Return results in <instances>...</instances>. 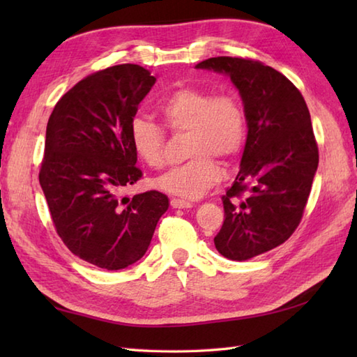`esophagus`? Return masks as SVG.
I'll return each instance as SVG.
<instances>
[{
  "mask_svg": "<svg viewBox=\"0 0 357 357\" xmlns=\"http://www.w3.org/2000/svg\"><path fill=\"white\" fill-rule=\"evenodd\" d=\"M170 206L173 208H190L193 204L188 202V201H184V199H179V198H172L170 199Z\"/></svg>",
  "mask_w": 357,
  "mask_h": 357,
  "instance_id": "34e87169",
  "label": "esophagus"
}]
</instances>
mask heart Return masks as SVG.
I'll return each instance as SVG.
<instances>
[{
	"mask_svg": "<svg viewBox=\"0 0 357 357\" xmlns=\"http://www.w3.org/2000/svg\"><path fill=\"white\" fill-rule=\"evenodd\" d=\"M156 115L173 132H188L187 162L173 167L156 179V185L172 195L196 199L221 179L215 158L231 162L245 142V113L236 96L215 95L206 89L185 86L164 96ZM128 139L141 161L150 167L164 162V132L151 121L135 116Z\"/></svg>",
	"mask_w": 357,
	"mask_h": 357,
	"instance_id": "heart-1",
	"label": "heart"
}]
</instances>
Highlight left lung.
I'll list each match as a JSON object with an SVG mask.
<instances>
[{
    "mask_svg": "<svg viewBox=\"0 0 357 357\" xmlns=\"http://www.w3.org/2000/svg\"><path fill=\"white\" fill-rule=\"evenodd\" d=\"M196 69L229 77L244 105L247 141L222 196L215 245L231 261H248L284 244L301 222L319 164L312 118L299 90L270 66L218 56Z\"/></svg>",
    "mask_w": 357,
    "mask_h": 357,
    "instance_id": "8db88e82",
    "label": "left lung"
}]
</instances>
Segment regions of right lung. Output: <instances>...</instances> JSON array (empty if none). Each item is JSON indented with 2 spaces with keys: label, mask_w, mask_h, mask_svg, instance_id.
<instances>
[{
  "label": "right lung",
  "mask_w": 357,
  "mask_h": 357,
  "mask_svg": "<svg viewBox=\"0 0 357 357\" xmlns=\"http://www.w3.org/2000/svg\"><path fill=\"white\" fill-rule=\"evenodd\" d=\"M155 82L136 64L96 72L56 102L45 130L40 184L56 233L104 270L139 261L169 208L156 190L123 196L142 176L128 126Z\"/></svg>",
  "instance_id": "right-lung-1"
}]
</instances>
